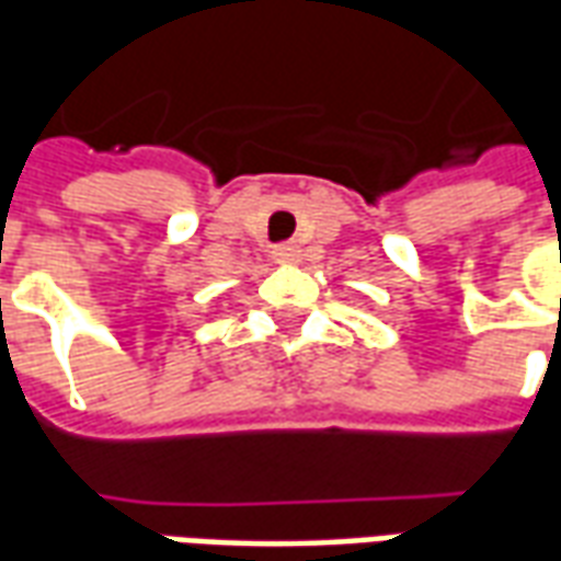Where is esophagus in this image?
I'll return each instance as SVG.
<instances>
[{
	"label": "esophagus",
	"mask_w": 561,
	"mask_h": 561,
	"mask_svg": "<svg viewBox=\"0 0 561 561\" xmlns=\"http://www.w3.org/2000/svg\"><path fill=\"white\" fill-rule=\"evenodd\" d=\"M273 257L279 261V264H294L297 257H300V245H294V243H282L273 249Z\"/></svg>",
	"instance_id": "esophagus-1"
}]
</instances>
